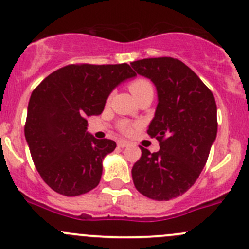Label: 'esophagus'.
Listing matches in <instances>:
<instances>
[{
    "label": "esophagus",
    "instance_id": "esophagus-1",
    "mask_svg": "<svg viewBox=\"0 0 249 249\" xmlns=\"http://www.w3.org/2000/svg\"><path fill=\"white\" fill-rule=\"evenodd\" d=\"M130 144L129 141H124V140H120V141H118V147H120V148H124V147H127Z\"/></svg>",
    "mask_w": 249,
    "mask_h": 249
}]
</instances>
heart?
Segmentation results:
<instances>
[{
	"label": "heart",
	"instance_id": "b5f03b06",
	"mask_svg": "<svg viewBox=\"0 0 249 249\" xmlns=\"http://www.w3.org/2000/svg\"><path fill=\"white\" fill-rule=\"evenodd\" d=\"M129 90L130 92L134 95V97H139V96L143 95V93H153V84L148 80V79L144 78H139L132 80L131 83L129 84ZM118 129L125 135H130L135 129V125L131 124L129 122H120L118 124Z\"/></svg>",
	"mask_w": 249,
	"mask_h": 249
}]
</instances>
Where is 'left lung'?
I'll use <instances>...</instances> for the list:
<instances>
[{"instance_id":"obj_1","label":"left lung","mask_w":249,"mask_h":249,"mask_svg":"<svg viewBox=\"0 0 249 249\" xmlns=\"http://www.w3.org/2000/svg\"><path fill=\"white\" fill-rule=\"evenodd\" d=\"M137 74L151 79L158 106L147 134L160 149L142 156L132 166L137 191L156 201L185 194L196 182L216 137V103L212 91L181 60L171 57L132 62Z\"/></svg>"}]
</instances>
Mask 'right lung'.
I'll return each instance as SVG.
<instances>
[{"label": "right lung", "instance_id": "obj_1", "mask_svg": "<svg viewBox=\"0 0 249 249\" xmlns=\"http://www.w3.org/2000/svg\"><path fill=\"white\" fill-rule=\"evenodd\" d=\"M135 75L126 63L69 64L36 86L24 134L38 174L53 191L80 196L100 183L103 158L117 143L88 134L86 118L101 114L113 89Z\"/></svg>", "mask_w": 249, "mask_h": 249}]
</instances>
